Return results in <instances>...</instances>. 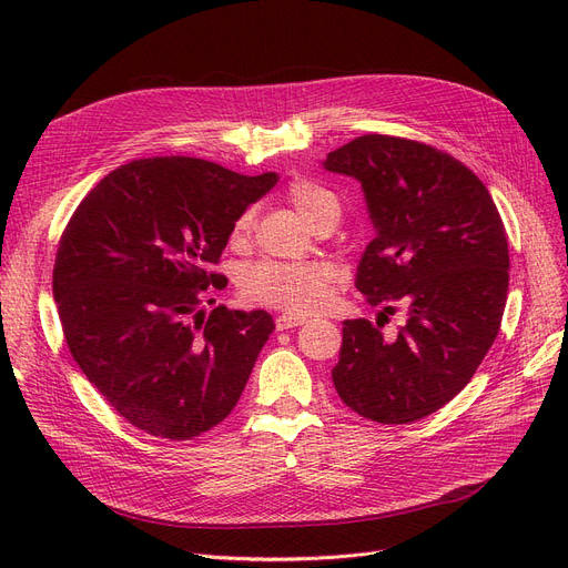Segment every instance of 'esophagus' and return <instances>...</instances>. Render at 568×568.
<instances>
[{
  "instance_id": "34e87169",
  "label": "esophagus",
  "mask_w": 568,
  "mask_h": 568,
  "mask_svg": "<svg viewBox=\"0 0 568 568\" xmlns=\"http://www.w3.org/2000/svg\"><path fill=\"white\" fill-rule=\"evenodd\" d=\"M306 322L304 315H290V313H283L276 317V329L278 332H287V329H294V326H302Z\"/></svg>"
}]
</instances>
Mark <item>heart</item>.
Listing matches in <instances>:
<instances>
[{
    "instance_id": "heart-1",
    "label": "heart",
    "mask_w": 568,
    "mask_h": 568,
    "mask_svg": "<svg viewBox=\"0 0 568 568\" xmlns=\"http://www.w3.org/2000/svg\"><path fill=\"white\" fill-rule=\"evenodd\" d=\"M287 200L300 212L311 227L324 221L338 223L341 200L334 191L313 182V179H292L285 189ZM253 209L236 216L230 239L232 244H244L253 230ZM336 272L332 264L311 262H274L264 260L244 268L239 278V290L248 302L287 311L290 315H306L320 311L334 292Z\"/></svg>"
}]
</instances>
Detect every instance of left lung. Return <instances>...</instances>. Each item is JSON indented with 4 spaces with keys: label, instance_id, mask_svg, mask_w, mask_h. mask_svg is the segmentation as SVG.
I'll return each mask as SVG.
<instances>
[{
    "label": "left lung",
    "instance_id": "1",
    "mask_svg": "<svg viewBox=\"0 0 568 568\" xmlns=\"http://www.w3.org/2000/svg\"><path fill=\"white\" fill-rule=\"evenodd\" d=\"M324 168L362 182L375 239L354 285L384 308L377 326L343 322L334 386L371 422L424 419L465 389L497 338L509 292L504 223L481 179L424 142L368 133ZM398 303L408 320L384 335Z\"/></svg>",
    "mask_w": 568,
    "mask_h": 568
}]
</instances>
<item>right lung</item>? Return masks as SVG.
<instances>
[{
    "instance_id": "1",
    "label": "right lung",
    "mask_w": 568,
    "mask_h": 568,
    "mask_svg": "<svg viewBox=\"0 0 568 568\" xmlns=\"http://www.w3.org/2000/svg\"><path fill=\"white\" fill-rule=\"evenodd\" d=\"M276 182L156 156L112 170L78 204L52 272L59 320L80 371L135 428L195 439L242 396L272 315L197 308L227 283L212 266L236 216Z\"/></svg>"
}]
</instances>
